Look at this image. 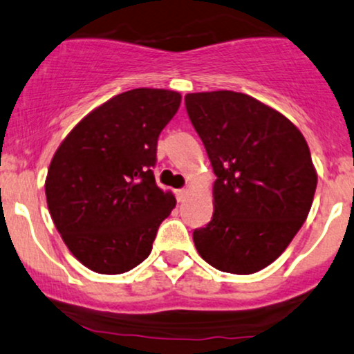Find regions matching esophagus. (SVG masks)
<instances>
[{
	"mask_svg": "<svg viewBox=\"0 0 354 354\" xmlns=\"http://www.w3.org/2000/svg\"><path fill=\"white\" fill-rule=\"evenodd\" d=\"M187 196H189V189H178L176 192V197L178 202H184L185 198H187Z\"/></svg>",
	"mask_w": 354,
	"mask_h": 354,
	"instance_id": "1",
	"label": "esophagus"
}]
</instances>
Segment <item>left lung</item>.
Segmentation results:
<instances>
[{
    "mask_svg": "<svg viewBox=\"0 0 354 354\" xmlns=\"http://www.w3.org/2000/svg\"><path fill=\"white\" fill-rule=\"evenodd\" d=\"M214 174V214L194 230L202 259L230 274L268 268L308 217L317 174L303 133L283 113L230 90L185 95Z\"/></svg>",
    "mask_w": 354,
    "mask_h": 354,
    "instance_id": "1",
    "label": "left lung"
}]
</instances>
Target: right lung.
<instances>
[{"instance_id":"obj_1","label":"right lung","mask_w":354,"mask_h":354,"mask_svg":"<svg viewBox=\"0 0 354 354\" xmlns=\"http://www.w3.org/2000/svg\"><path fill=\"white\" fill-rule=\"evenodd\" d=\"M164 88L118 93L82 118L51 158L46 204L59 236L85 268L122 274L149 257L176 207L156 184L157 140L180 106Z\"/></svg>"}]
</instances>
